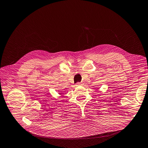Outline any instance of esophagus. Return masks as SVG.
I'll return each instance as SVG.
<instances>
[{
	"label": "esophagus",
	"mask_w": 148,
	"mask_h": 148,
	"mask_svg": "<svg viewBox=\"0 0 148 148\" xmlns=\"http://www.w3.org/2000/svg\"><path fill=\"white\" fill-rule=\"evenodd\" d=\"M81 85V83H77L76 84H75V86H80Z\"/></svg>",
	"instance_id": "1"
}]
</instances>
